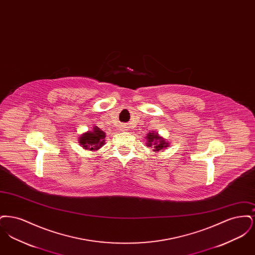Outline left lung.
I'll return each instance as SVG.
<instances>
[{
	"mask_svg": "<svg viewBox=\"0 0 255 255\" xmlns=\"http://www.w3.org/2000/svg\"><path fill=\"white\" fill-rule=\"evenodd\" d=\"M146 139V146L154 148L153 151L156 153L166 149L169 146L168 141H166L162 136H160L158 133L155 132H149L147 133Z\"/></svg>",
	"mask_w": 255,
	"mask_h": 255,
	"instance_id": "8db88e82",
	"label": "left lung"
}]
</instances>
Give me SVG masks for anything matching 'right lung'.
Listing matches in <instances>:
<instances>
[{
  "mask_svg": "<svg viewBox=\"0 0 255 255\" xmlns=\"http://www.w3.org/2000/svg\"><path fill=\"white\" fill-rule=\"evenodd\" d=\"M105 137H106L105 132H103L97 126H94L93 130L87 131L85 133H82L79 136L78 141L80 145L86 150L97 151L99 148H101L105 144Z\"/></svg>",
  "mask_w": 255,
  "mask_h": 255,
  "instance_id": "obj_1",
  "label": "right lung"
}]
</instances>
